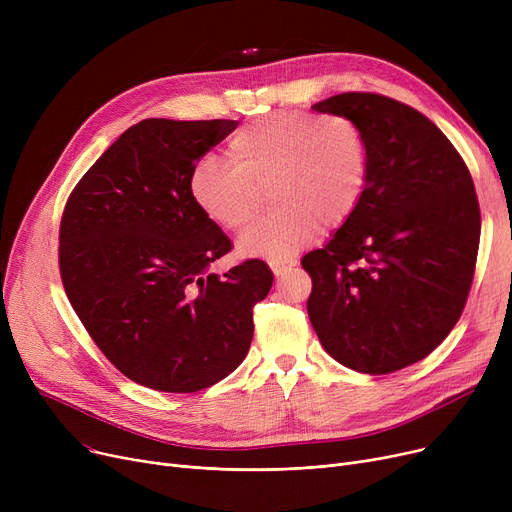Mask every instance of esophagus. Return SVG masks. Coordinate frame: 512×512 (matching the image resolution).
<instances>
[{
	"mask_svg": "<svg viewBox=\"0 0 512 512\" xmlns=\"http://www.w3.org/2000/svg\"><path fill=\"white\" fill-rule=\"evenodd\" d=\"M267 265H270V270H272L276 276H282L286 270H290V267L294 265V261H288V259H270V261H267Z\"/></svg>",
	"mask_w": 512,
	"mask_h": 512,
	"instance_id": "obj_1",
	"label": "esophagus"
}]
</instances>
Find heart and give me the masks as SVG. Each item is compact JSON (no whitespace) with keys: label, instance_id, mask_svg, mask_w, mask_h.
Segmentation results:
<instances>
[{"label":"heart","instance_id":"b5f03b06","mask_svg":"<svg viewBox=\"0 0 512 512\" xmlns=\"http://www.w3.org/2000/svg\"><path fill=\"white\" fill-rule=\"evenodd\" d=\"M369 157L361 128L346 116L280 112L240 128L228 161L203 157L191 197L205 218L245 230L270 191L276 207L240 238V251L282 259L319 230L340 228L357 209Z\"/></svg>","mask_w":512,"mask_h":512}]
</instances>
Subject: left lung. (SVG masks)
Wrapping results in <instances>:
<instances>
[{"label": "left lung", "instance_id": "8db88e82", "mask_svg": "<svg viewBox=\"0 0 512 512\" xmlns=\"http://www.w3.org/2000/svg\"><path fill=\"white\" fill-rule=\"evenodd\" d=\"M313 110L361 128L369 174L351 218L301 261L311 326L338 363L392 373L432 353L465 309L481 232L475 184L446 134L407 103L340 93Z\"/></svg>", "mask_w": 512, "mask_h": 512}]
</instances>
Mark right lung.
<instances>
[{"mask_svg": "<svg viewBox=\"0 0 512 512\" xmlns=\"http://www.w3.org/2000/svg\"><path fill=\"white\" fill-rule=\"evenodd\" d=\"M236 120L149 118L78 180L60 222V276L85 330L128 380L159 392L213 386L247 357L274 276L245 259L209 274L230 238L191 197V174Z\"/></svg>", "mask_w": 512, "mask_h": 512, "instance_id": "right-lung-1", "label": "right lung"}]
</instances>
